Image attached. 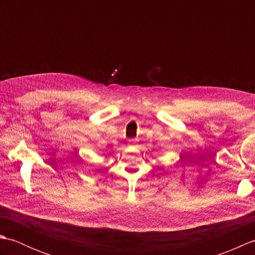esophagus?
Returning a JSON list of instances; mask_svg holds the SVG:
<instances>
[{
	"instance_id": "1",
	"label": "esophagus",
	"mask_w": 255,
	"mask_h": 255,
	"mask_svg": "<svg viewBox=\"0 0 255 255\" xmlns=\"http://www.w3.org/2000/svg\"><path fill=\"white\" fill-rule=\"evenodd\" d=\"M136 143H137V140H134V139L128 140V144H129V145H134Z\"/></svg>"
}]
</instances>
